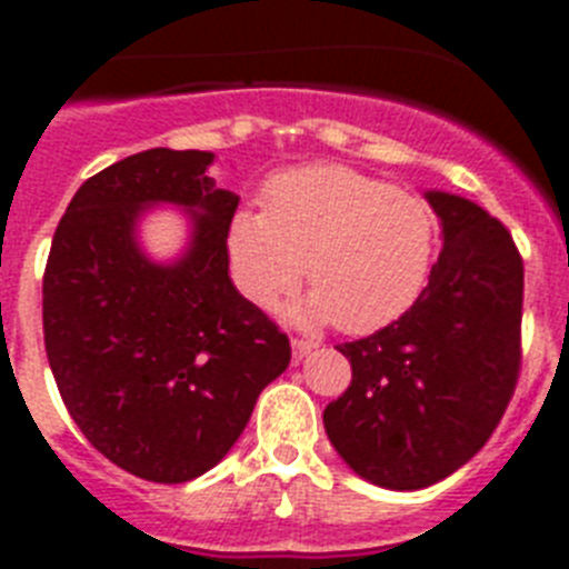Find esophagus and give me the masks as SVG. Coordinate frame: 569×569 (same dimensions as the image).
Segmentation results:
<instances>
[{"instance_id": "esophagus-1", "label": "esophagus", "mask_w": 569, "mask_h": 569, "mask_svg": "<svg viewBox=\"0 0 569 569\" xmlns=\"http://www.w3.org/2000/svg\"><path fill=\"white\" fill-rule=\"evenodd\" d=\"M290 345H293V359L296 361L308 359V356L316 350L313 341H308V339H293V341H290Z\"/></svg>"}]
</instances>
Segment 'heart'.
Instances as JSON below:
<instances>
[{
	"label": "heart",
	"instance_id": "obj_1",
	"mask_svg": "<svg viewBox=\"0 0 569 569\" xmlns=\"http://www.w3.org/2000/svg\"><path fill=\"white\" fill-rule=\"evenodd\" d=\"M230 270L253 305L270 308L308 270L313 293L293 316L373 333L413 308L436 253L425 199L341 164L273 176L264 210H236L224 233Z\"/></svg>",
	"mask_w": 569,
	"mask_h": 569
}]
</instances>
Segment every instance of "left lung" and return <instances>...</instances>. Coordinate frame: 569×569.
Segmentation results:
<instances>
[{
    "instance_id": "left-lung-1",
    "label": "left lung",
    "mask_w": 569,
    "mask_h": 569,
    "mask_svg": "<svg viewBox=\"0 0 569 569\" xmlns=\"http://www.w3.org/2000/svg\"><path fill=\"white\" fill-rule=\"evenodd\" d=\"M439 261L416 305L339 345L353 381L325 407V430L361 479L421 490L479 453L521 373L525 261L510 230L470 199L427 193Z\"/></svg>"
}]
</instances>
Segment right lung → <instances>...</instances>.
Segmentation results:
<instances>
[{"instance_id": "1", "label": "right lung", "mask_w": 569, "mask_h": 569, "mask_svg": "<svg viewBox=\"0 0 569 569\" xmlns=\"http://www.w3.org/2000/svg\"><path fill=\"white\" fill-rule=\"evenodd\" d=\"M208 150L153 148L90 176L53 233L44 353L68 413L116 467L182 485L228 456L290 339L228 276L239 196L204 176ZM184 203L194 241L176 266L134 244L144 203Z\"/></svg>"}]
</instances>
